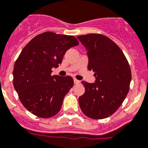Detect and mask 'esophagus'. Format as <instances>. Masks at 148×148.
Returning <instances> with one entry per match:
<instances>
[{
  "instance_id": "esophagus-1",
  "label": "esophagus",
  "mask_w": 148,
  "mask_h": 148,
  "mask_svg": "<svg viewBox=\"0 0 148 148\" xmlns=\"http://www.w3.org/2000/svg\"><path fill=\"white\" fill-rule=\"evenodd\" d=\"M80 82H81V81L74 78V84H80Z\"/></svg>"
}]
</instances>
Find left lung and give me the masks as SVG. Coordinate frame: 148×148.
<instances>
[{
	"label": "left lung",
	"instance_id": "1",
	"mask_svg": "<svg viewBox=\"0 0 148 148\" xmlns=\"http://www.w3.org/2000/svg\"><path fill=\"white\" fill-rule=\"evenodd\" d=\"M86 47L88 69L95 82L82 81L85 92L78 98L81 111L89 118L101 120L113 114L129 91L131 71L128 60L116 43L100 34L77 36Z\"/></svg>",
	"mask_w": 148,
	"mask_h": 148
}]
</instances>
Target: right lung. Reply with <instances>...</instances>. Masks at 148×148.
<instances>
[{
	"mask_svg": "<svg viewBox=\"0 0 148 148\" xmlns=\"http://www.w3.org/2000/svg\"><path fill=\"white\" fill-rule=\"evenodd\" d=\"M78 45L73 36L45 32L33 38L20 53L14 66L13 84L22 104L42 118L55 116L73 86L71 76L51 75L65 53Z\"/></svg>",
	"mask_w": 148,
	"mask_h": 148,
	"instance_id": "right-lung-1",
	"label": "right lung"
}]
</instances>
